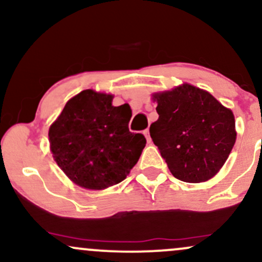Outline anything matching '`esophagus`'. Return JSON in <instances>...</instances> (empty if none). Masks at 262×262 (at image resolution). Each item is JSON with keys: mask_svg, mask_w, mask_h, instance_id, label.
Wrapping results in <instances>:
<instances>
[{"mask_svg": "<svg viewBox=\"0 0 262 262\" xmlns=\"http://www.w3.org/2000/svg\"><path fill=\"white\" fill-rule=\"evenodd\" d=\"M143 134L145 135V138H146V140L148 141H150L151 139H150V133H149V129H145V130L143 132Z\"/></svg>", "mask_w": 262, "mask_h": 262, "instance_id": "obj_1", "label": "esophagus"}]
</instances>
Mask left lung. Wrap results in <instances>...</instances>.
Returning <instances> with one entry per match:
<instances>
[{"label":"left lung","mask_w":262,"mask_h":262,"mask_svg":"<svg viewBox=\"0 0 262 262\" xmlns=\"http://www.w3.org/2000/svg\"><path fill=\"white\" fill-rule=\"evenodd\" d=\"M159 119L150 137L176 179L208 181L219 172L236 140L235 118L206 90L182 83L154 92Z\"/></svg>","instance_id":"obj_1"}]
</instances>
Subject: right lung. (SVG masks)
<instances>
[{"label":"right lung","instance_id":"right-lung-1","mask_svg":"<svg viewBox=\"0 0 262 262\" xmlns=\"http://www.w3.org/2000/svg\"><path fill=\"white\" fill-rule=\"evenodd\" d=\"M113 95L83 90L66 102L49 128L54 160L75 185L102 191L122 182L146 144L129 132L128 103L114 107Z\"/></svg>","mask_w":262,"mask_h":262}]
</instances>
